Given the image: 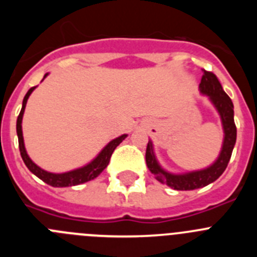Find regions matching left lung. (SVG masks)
Here are the masks:
<instances>
[{
  "label": "left lung",
  "instance_id": "obj_1",
  "mask_svg": "<svg viewBox=\"0 0 257 257\" xmlns=\"http://www.w3.org/2000/svg\"><path fill=\"white\" fill-rule=\"evenodd\" d=\"M199 90L202 94L207 95L216 106L217 112L221 117L222 127H224V143H222V149L219 158L212 166L207 167L201 171L189 172L184 175H174L170 172H166L161 169V166L157 163L156 157H154L152 143L149 142L147 145V152H145V161L147 166L151 170L154 178L162 184H167L170 188L176 190H194L198 188H203L208 184L219 179L221 174L225 171L229 160L231 157V152L234 148L235 139H237V127L234 123V110H233V103L230 97L225 94L220 85L219 79L212 72L203 69V76H202L201 83H199Z\"/></svg>",
  "mask_w": 257,
  "mask_h": 257
}]
</instances>
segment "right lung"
<instances>
[{"instance_id":"right-lung-1","label":"right lung","mask_w":257,"mask_h":257,"mask_svg":"<svg viewBox=\"0 0 257 257\" xmlns=\"http://www.w3.org/2000/svg\"><path fill=\"white\" fill-rule=\"evenodd\" d=\"M46 77V74H45ZM36 87H31L28 90V92L26 94L24 99H23V106L22 110H20L19 115H18L17 119V134H18V140H19V151L20 156H22L23 161L26 163V166L29 169V171L33 172V174L40 178L41 180L45 181L46 184L51 185V187L55 188H63V187H72V185H78V184H83L86 181H90L92 179H95L96 176L103 172V170L108 166L109 160H110V156L114 152V149L117 148L118 145L121 144L124 140L127 135H122L117 139L112 140L106 145L105 148L99 153V156L95 158L92 162H90L88 165L83 166L81 169L73 170V171L64 172V174H51V172H47L45 170L40 169L36 163L32 162V160L27 154L26 148H24V140H23V133H22V119H23V113H24V109H26L27 100H28L29 95L32 94V91L35 90Z\"/></svg>"}]
</instances>
